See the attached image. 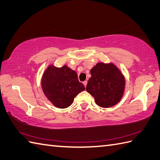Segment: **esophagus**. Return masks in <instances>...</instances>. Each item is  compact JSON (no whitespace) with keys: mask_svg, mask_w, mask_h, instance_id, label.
Returning a JSON list of instances; mask_svg holds the SVG:
<instances>
[{"mask_svg":"<svg viewBox=\"0 0 160 160\" xmlns=\"http://www.w3.org/2000/svg\"><path fill=\"white\" fill-rule=\"evenodd\" d=\"M83 85H84V86H85V88H86V86H87V83H88V82H87V81H83Z\"/></svg>","mask_w":160,"mask_h":160,"instance_id":"1","label":"esophagus"}]
</instances>
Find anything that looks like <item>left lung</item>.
<instances>
[{
    "label": "left lung",
    "mask_w": 160,
    "mask_h": 160,
    "mask_svg": "<svg viewBox=\"0 0 160 160\" xmlns=\"http://www.w3.org/2000/svg\"><path fill=\"white\" fill-rule=\"evenodd\" d=\"M91 77L86 91L94 97L99 107L108 108L116 105L124 96L125 78L112 62H98L90 70Z\"/></svg>",
    "instance_id": "obj_1"
}]
</instances>
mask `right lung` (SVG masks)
<instances>
[{"label":"right lung","mask_w":160,"mask_h":160,"mask_svg":"<svg viewBox=\"0 0 160 160\" xmlns=\"http://www.w3.org/2000/svg\"><path fill=\"white\" fill-rule=\"evenodd\" d=\"M41 86L45 97L55 107L64 109L72 105L74 98L85 90L75 71L68 66L57 67L53 63L45 69Z\"/></svg>","instance_id":"1"}]
</instances>
